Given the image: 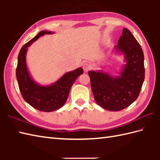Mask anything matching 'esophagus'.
Masks as SVG:
<instances>
[{"mask_svg": "<svg viewBox=\"0 0 160 160\" xmlns=\"http://www.w3.org/2000/svg\"><path fill=\"white\" fill-rule=\"evenodd\" d=\"M82 68H83V69H84V71H85V72H87V71H89L91 69V67L90 64H87V63H84V64H83Z\"/></svg>", "mask_w": 160, "mask_h": 160, "instance_id": "esophagus-1", "label": "esophagus"}]
</instances>
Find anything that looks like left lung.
<instances>
[{"mask_svg": "<svg viewBox=\"0 0 160 160\" xmlns=\"http://www.w3.org/2000/svg\"><path fill=\"white\" fill-rule=\"evenodd\" d=\"M115 49L125 56L120 76L113 77L101 71H89L94 99L100 107L111 111H121L137 99L144 80V53L128 29L124 28Z\"/></svg>", "mask_w": 160, "mask_h": 160, "instance_id": "1", "label": "left lung"}]
</instances>
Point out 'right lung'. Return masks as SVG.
Here are the masks:
<instances>
[{"label":"right lung","instance_id":"right-lung-1","mask_svg":"<svg viewBox=\"0 0 160 160\" xmlns=\"http://www.w3.org/2000/svg\"><path fill=\"white\" fill-rule=\"evenodd\" d=\"M51 33L53 32L41 31L23 45L18 54L16 67V78L23 99L36 109L45 112L53 111L62 107L66 102L73 84L78 77L83 73L82 68H78L65 73L49 86H41L33 80L26 64L25 56L28 47L38 40L40 36Z\"/></svg>","mask_w":160,"mask_h":160}]
</instances>
